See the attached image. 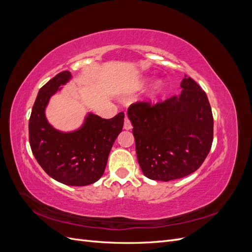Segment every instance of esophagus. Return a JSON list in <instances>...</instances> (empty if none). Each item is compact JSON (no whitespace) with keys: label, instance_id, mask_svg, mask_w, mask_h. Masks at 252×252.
Wrapping results in <instances>:
<instances>
[{"label":"esophagus","instance_id":"1","mask_svg":"<svg viewBox=\"0 0 252 252\" xmlns=\"http://www.w3.org/2000/svg\"><path fill=\"white\" fill-rule=\"evenodd\" d=\"M132 125L130 123V121H129V119L126 117L125 118V121H124V129H126V130H129V129H131Z\"/></svg>","mask_w":252,"mask_h":252}]
</instances>
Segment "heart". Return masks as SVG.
Masks as SVG:
<instances>
[{
  "label": "heart",
  "instance_id": "b5f03b06",
  "mask_svg": "<svg viewBox=\"0 0 252 252\" xmlns=\"http://www.w3.org/2000/svg\"><path fill=\"white\" fill-rule=\"evenodd\" d=\"M158 88H159V83H157L156 86H155V91H157Z\"/></svg>",
  "mask_w": 252,
  "mask_h": 252
}]
</instances>
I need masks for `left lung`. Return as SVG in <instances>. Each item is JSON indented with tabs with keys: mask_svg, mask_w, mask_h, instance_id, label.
<instances>
[{
	"mask_svg": "<svg viewBox=\"0 0 252 252\" xmlns=\"http://www.w3.org/2000/svg\"><path fill=\"white\" fill-rule=\"evenodd\" d=\"M182 93L164 102H136L128 108L138 162L145 177L168 182L200 168L213 140L208 97L185 74Z\"/></svg>",
	"mask_w": 252,
	"mask_h": 252,
	"instance_id": "obj_1",
	"label": "left lung"
}]
</instances>
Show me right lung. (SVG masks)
<instances>
[{"label": "right lung", "instance_id": "obj_1", "mask_svg": "<svg viewBox=\"0 0 252 252\" xmlns=\"http://www.w3.org/2000/svg\"><path fill=\"white\" fill-rule=\"evenodd\" d=\"M70 78L69 71H62L40 89L29 119V143L37 163L49 177L65 185L86 186L103 175L125 116L120 112L106 120L89 113L78 130H57L46 120L45 108L50 96Z\"/></svg>", "mask_w": 252, "mask_h": 252}]
</instances>
